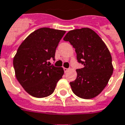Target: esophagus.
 <instances>
[{"mask_svg": "<svg viewBox=\"0 0 125 125\" xmlns=\"http://www.w3.org/2000/svg\"><path fill=\"white\" fill-rule=\"evenodd\" d=\"M63 69H64V73H66V72H67V71L69 70L68 68H64Z\"/></svg>", "mask_w": 125, "mask_h": 125, "instance_id": "34e87169", "label": "esophagus"}]
</instances>
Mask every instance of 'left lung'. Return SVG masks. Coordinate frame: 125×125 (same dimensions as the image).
Instances as JSON below:
<instances>
[{"label": "left lung", "instance_id": "left-lung-1", "mask_svg": "<svg viewBox=\"0 0 125 125\" xmlns=\"http://www.w3.org/2000/svg\"><path fill=\"white\" fill-rule=\"evenodd\" d=\"M63 39L73 46L78 62L84 65L76 70V79L70 82L72 90L83 99L96 97L107 85L113 71L108 48L101 37L88 28L70 31Z\"/></svg>", "mask_w": 125, "mask_h": 125}]
</instances>
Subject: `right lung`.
Listing matches in <instances>:
<instances>
[{"instance_id":"1","label":"right lung","mask_w":125,"mask_h":125,"mask_svg":"<svg viewBox=\"0 0 125 125\" xmlns=\"http://www.w3.org/2000/svg\"><path fill=\"white\" fill-rule=\"evenodd\" d=\"M66 31L39 28L28 35L18 49L13 59L15 74L26 92L35 97L52 94L62 78V67L51 65L56 49Z\"/></svg>"}]
</instances>
